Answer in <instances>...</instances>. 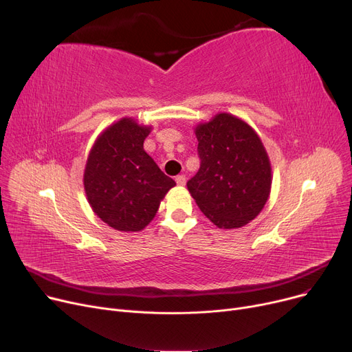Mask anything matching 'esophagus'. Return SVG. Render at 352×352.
Segmentation results:
<instances>
[{"label":"esophagus","instance_id":"34e87169","mask_svg":"<svg viewBox=\"0 0 352 352\" xmlns=\"http://www.w3.org/2000/svg\"><path fill=\"white\" fill-rule=\"evenodd\" d=\"M175 181H177L179 187H184V186H186V182H187V178H186V175H177Z\"/></svg>","mask_w":352,"mask_h":352}]
</instances>
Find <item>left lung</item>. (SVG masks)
I'll use <instances>...</instances> for the list:
<instances>
[{"label":"left lung","instance_id":"left-lung-1","mask_svg":"<svg viewBox=\"0 0 352 352\" xmlns=\"http://www.w3.org/2000/svg\"><path fill=\"white\" fill-rule=\"evenodd\" d=\"M198 173L187 182L199 210L218 228L247 226L267 204L272 174L265 146L244 120L219 113L195 126Z\"/></svg>","mask_w":352,"mask_h":352}]
</instances>
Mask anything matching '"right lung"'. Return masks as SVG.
I'll return each mask as SVG.
<instances>
[{
  "instance_id": "add662e5",
  "label": "right lung",
  "mask_w": 352,
  "mask_h": 352,
  "mask_svg": "<svg viewBox=\"0 0 352 352\" xmlns=\"http://www.w3.org/2000/svg\"><path fill=\"white\" fill-rule=\"evenodd\" d=\"M150 125L121 118L97 137L87 158L84 190L89 206L118 231L144 230L175 181L144 151Z\"/></svg>"
}]
</instances>
